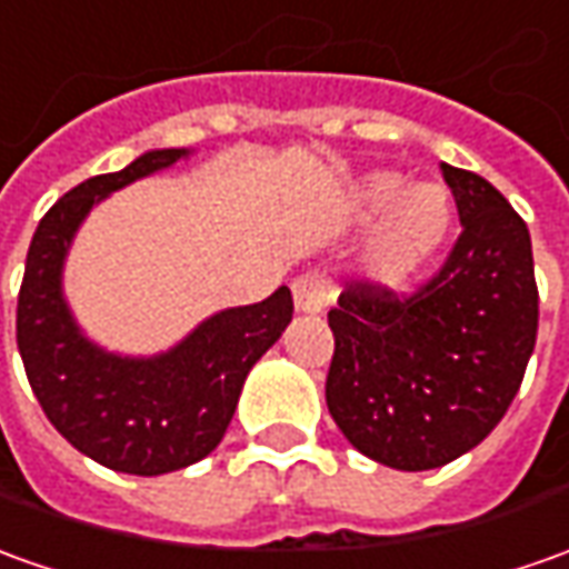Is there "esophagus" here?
Wrapping results in <instances>:
<instances>
[{"label":"esophagus","instance_id":"1","mask_svg":"<svg viewBox=\"0 0 569 569\" xmlns=\"http://www.w3.org/2000/svg\"><path fill=\"white\" fill-rule=\"evenodd\" d=\"M292 296L301 315H323L336 301V286L323 270H305L292 280Z\"/></svg>","mask_w":569,"mask_h":569}]
</instances>
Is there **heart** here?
<instances>
[{"label": "heart", "mask_w": 569, "mask_h": 569, "mask_svg": "<svg viewBox=\"0 0 569 569\" xmlns=\"http://www.w3.org/2000/svg\"><path fill=\"white\" fill-rule=\"evenodd\" d=\"M398 173H370L361 189V202L370 211L389 208L380 223V233L370 249V264L382 280H401L405 273L436 252V246L446 239L451 223L448 192L432 183L401 189Z\"/></svg>", "instance_id": "obj_1"}]
</instances>
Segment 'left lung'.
<instances>
[{
  "label": "left lung",
  "instance_id": "obj_1",
  "mask_svg": "<svg viewBox=\"0 0 569 569\" xmlns=\"http://www.w3.org/2000/svg\"><path fill=\"white\" fill-rule=\"evenodd\" d=\"M461 236L411 296L346 286L330 311L327 408L361 455L432 470L477 448L511 408L539 330L523 218L479 173L442 164Z\"/></svg>",
  "mask_w": 569,
  "mask_h": 569
}]
</instances>
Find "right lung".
<instances>
[{"instance_id":"right-lung-1","label":"right lung","mask_w":569,"mask_h":569,"mask_svg":"<svg viewBox=\"0 0 569 569\" xmlns=\"http://www.w3.org/2000/svg\"><path fill=\"white\" fill-rule=\"evenodd\" d=\"M187 149H154L118 173L64 192L40 220L18 292V351L40 408L77 451L108 470L158 477L202 461L230 427L242 382L292 320V292L227 308L171 351L123 358L77 327L61 292L71 239L92 204L139 177L164 171Z\"/></svg>"}]
</instances>
